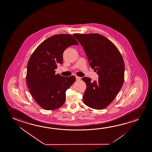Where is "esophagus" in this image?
Wrapping results in <instances>:
<instances>
[{
    "label": "esophagus",
    "mask_w": 152,
    "mask_h": 152,
    "mask_svg": "<svg viewBox=\"0 0 152 152\" xmlns=\"http://www.w3.org/2000/svg\"><path fill=\"white\" fill-rule=\"evenodd\" d=\"M81 79V78L80 77H78V76H76V80H80Z\"/></svg>",
    "instance_id": "esophagus-1"
}]
</instances>
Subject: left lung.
<instances>
[{"label":"left lung","mask_w":152,"mask_h":152,"mask_svg":"<svg viewBox=\"0 0 152 152\" xmlns=\"http://www.w3.org/2000/svg\"><path fill=\"white\" fill-rule=\"evenodd\" d=\"M73 36L83 47L89 65L98 74V80L82 78L86 84L83 102L89 107L103 110L117 96L123 85L125 66L118 49L107 38L98 34Z\"/></svg>","instance_id":"1"}]
</instances>
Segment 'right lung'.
Segmentation results:
<instances>
[{
  "label": "right lung",
  "instance_id": "add662e5",
  "mask_svg": "<svg viewBox=\"0 0 152 152\" xmlns=\"http://www.w3.org/2000/svg\"><path fill=\"white\" fill-rule=\"evenodd\" d=\"M78 45L72 35L58 34L47 38L34 51L27 64L26 81L36 102L46 110H54L63 105L66 91L75 82L74 76L56 74L57 64L63 63L67 47Z\"/></svg>",
  "mask_w": 152,
  "mask_h": 152
}]
</instances>
